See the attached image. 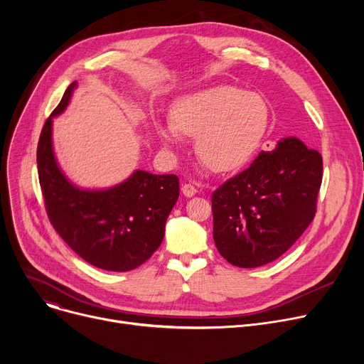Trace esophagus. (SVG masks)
<instances>
[{
	"label": "esophagus",
	"instance_id": "esophagus-1",
	"mask_svg": "<svg viewBox=\"0 0 364 364\" xmlns=\"http://www.w3.org/2000/svg\"><path fill=\"white\" fill-rule=\"evenodd\" d=\"M181 192H183V195L186 198H192V196H195L198 193V190H196V187L193 184H184L181 187Z\"/></svg>",
	"mask_w": 364,
	"mask_h": 364
}]
</instances>
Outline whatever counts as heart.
Wrapping results in <instances>:
<instances>
[{
  "label": "heart",
  "mask_w": 364,
  "mask_h": 364,
  "mask_svg": "<svg viewBox=\"0 0 364 364\" xmlns=\"http://www.w3.org/2000/svg\"><path fill=\"white\" fill-rule=\"evenodd\" d=\"M269 125V109L259 95L220 85L180 100L172 121L156 119L159 141L180 147L183 137L196 139V155L217 172L250 161Z\"/></svg>",
  "instance_id": "1"
}]
</instances>
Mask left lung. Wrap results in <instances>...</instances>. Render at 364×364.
Wrapping results in <instances>:
<instances>
[{"label":"left lung","instance_id":"obj_1","mask_svg":"<svg viewBox=\"0 0 364 364\" xmlns=\"http://www.w3.org/2000/svg\"><path fill=\"white\" fill-rule=\"evenodd\" d=\"M323 159L296 137L277 141L213 193L214 242L240 269L282 257L316 215Z\"/></svg>","mask_w":364,"mask_h":364}]
</instances>
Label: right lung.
<instances>
[{"mask_svg":"<svg viewBox=\"0 0 364 364\" xmlns=\"http://www.w3.org/2000/svg\"><path fill=\"white\" fill-rule=\"evenodd\" d=\"M76 88V82L68 87L38 143V176L47 214L54 230L84 261L107 272H129L161 246L166 218L178 200V177L136 169L106 188L72 183L54 155L53 118L66 110Z\"/></svg>","mask_w":364,"mask_h":364,"instance_id":"right-lung-1","label":"right lung"}]
</instances>
